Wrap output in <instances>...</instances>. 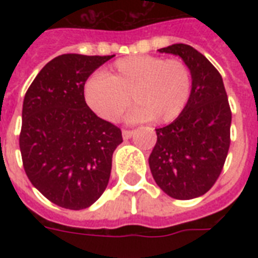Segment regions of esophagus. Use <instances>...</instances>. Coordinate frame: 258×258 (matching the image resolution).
<instances>
[{
  "label": "esophagus",
  "mask_w": 258,
  "mask_h": 258,
  "mask_svg": "<svg viewBox=\"0 0 258 258\" xmlns=\"http://www.w3.org/2000/svg\"><path fill=\"white\" fill-rule=\"evenodd\" d=\"M123 139H124V141H127V139H130V138L133 137L134 135V131H131V130H124V131H123Z\"/></svg>",
  "instance_id": "obj_1"
}]
</instances>
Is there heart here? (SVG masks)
I'll use <instances>...</instances> for the list:
<instances>
[{
    "label": "heart",
    "instance_id": "1",
    "mask_svg": "<svg viewBox=\"0 0 258 258\" xmlns=\"http://www.w3.org/2000/svg\"><path fill=\"white\" fill-rule=\"evenodd\" d=\"M192 91L187 66L180 60L135 54L120 58L103 75H93L84 83L87 105L97 116L116 121L133 100L138 105L128 121L169 123L186 108Z\"/></svg>",
    "mask_w": 258,
    "mask_h": 258
}]
</instances>
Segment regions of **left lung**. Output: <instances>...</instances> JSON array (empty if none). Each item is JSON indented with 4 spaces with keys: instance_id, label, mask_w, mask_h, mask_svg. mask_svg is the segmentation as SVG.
Segmentation results:
<instances>
[{
    "instance_id": "1",
    "label": "left lung",
    "mask_w": 258,
    "mask_h": 258,
    "mask_svg": "<svg viewBox=\"0 0 258 258\" xmlns=\"http://www.w3.org/2000/svg\"><path fill=\"white\" fill-rule=\"evenodd\" d=\"M158 50L183 60L191 74L192 91L183 112L155 130L150 170L167 196L192 200L212 188L228 157L232 123L228 95L220 72L192 46L172 44Z\"/></svg>"
}]
</instances>
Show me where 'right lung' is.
Returning <instances> with one entry per match:
<instances>
[{
    "label": "right lung",
    "mask_w": 258,
    "mask_h": 258,
    "mask_svg": "<svg viewBox=\"0 0 258 258\" xmlns=\"http://www.w3.org/2000/svg\"><path fill=\"white\" fill-rule=\"evenodd\" d=\"M113 56H57L24 97L22 165L34 187L64 209H87L100 198L123 142L120 128L97 116L83 95L87 79Z\"/></svg>",
    "instance_id": "1"
}]
</instances>
